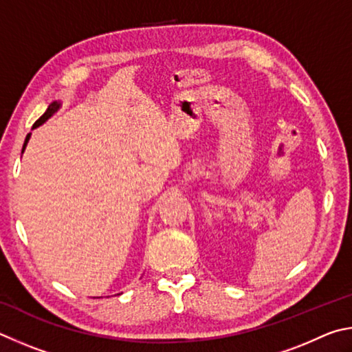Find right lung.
I'll list each match as a JSON object with an SVG mask.
<instances>
[{"mask_svg": "<svg viewBox=\"0 0 352 352\" xmlns=\"http://www.w3.org/2000/svg\"><path fill=\"white\" fill-rule=\"evenodd\" d=\"M58 107H60V104L57 103V102H54V103H51V104H49V107H47V109H46V113L45 114H43L41 117H40V119L38 120H36L35 123H34V126L32 128H36V126H40L41 125V123L43 122H46L47 119H49V117H51L54 113H55V111H57L58 109ZM29 138H30V133L26 135V140H24V145H23V151H24V146H26V144H28V140H29Z\"/></svg>", "mask_w": 352, "mask_h": 352, "instance_id": "obj_1", "label": "right lung"}]
</instances>
